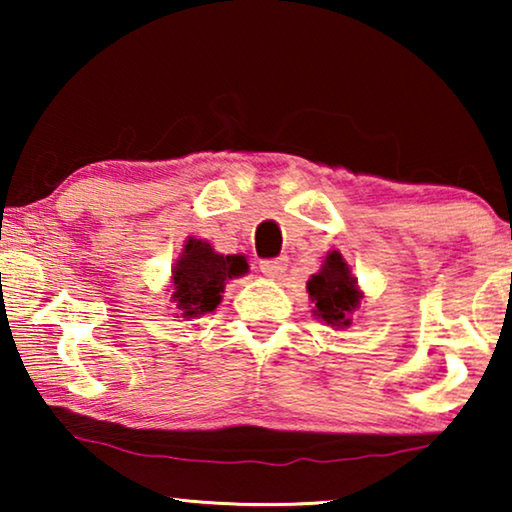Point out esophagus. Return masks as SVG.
I'll list each match as a JSON object with an SVG mask.
<instances>
[{
	"mask_svg": "<svg viewBox=\"0 0 512 512\" xmlns=\"http://www.w3.org/2000/svg\"><path fill=\"white\" fill-rule=\"evenodd\" d=\"M258 268L265 277H282V272L286 270V258H263Z\"/></svg>",
	"mask_w": 512,
	"mask_h": 512,
	"instance_id": "obj_1",
	"label": "esophagus"
}]
</instances>
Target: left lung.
Here are the masks:
<instances>
[{
  "mask_svg": "<svg viewBox=\"0 0 512 512\" xmlns=\"http://www.w3.org/2000/svg\"><path fill=\"white\" fill-rule=\"evenodd\" d=\"M307 291H310L312 300L317 303L314 314L324 319L326 324L338 328L352 324L349 314L359 307L361 293L356 289V279L349 275L345 258L338 251H331L326 256L321 272L312 275L310 282H307Z\"/></svg>",
  "mask_w": 512,
  "mask_h": 512,
  "instance_id": "obj_1",
  "label": "left lung"
}]
</instances>
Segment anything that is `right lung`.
<instances>
[{"instance_id": "right-lung-1", "label": "right lung", "mask_w": 512, "mask_h": 512, "mask_svg": "<svg viewBox=\"0 0 512 512\" xmlns=\"http://www.w3.org/2000/svg\"><path fill=\"white\" fill-rule=\"evenodd\" d=\"M247 261L242 256H221L202 240H188L184 254L174 265L172 282L181 317H200L216 310L226 279L240 277L247 272Z\"/></svg>"}]
</instances>
